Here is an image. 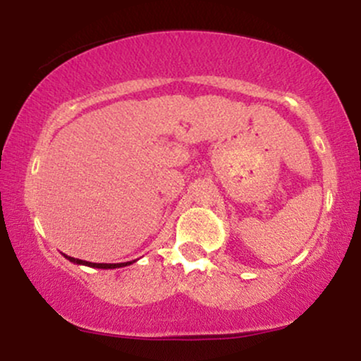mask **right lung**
Instances as JSON below:
<instances>
[{"mask_svg": "<svg viewBox=\"0 0 361 361\" xmlns=\"http://www.w3.org/2000/svg\"><path fill=\"white\" fill-rule=\"evenodd\" d=\"M66 259H69L71 263L74 264H85V267H90V268H102V270H114V268H122V267H128V264L135 263L134 261H127V263H91V261H82V259H78V258H73V256H68L64 255Z\"/></svg>", "mask_w": 361, "mask_h": 361, "instance_id": "right-lung-1", "label": "right lung"}]
</instances>
